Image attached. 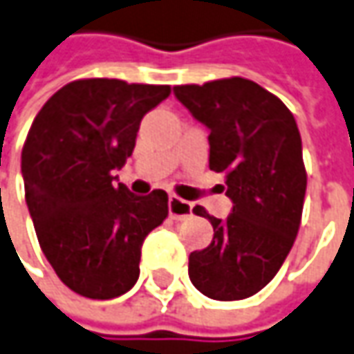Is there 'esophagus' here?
Masks as SVG:
<instances>
[{
    "mask_svg": "<svg viewBox=\"0 0 354 354\" xmlns=\"http://www.w3.org/2000/svg\"><path fill=\"white\" fill-rule=\"evenodd\" d=\"M191 212H193V205L191 203H187L181 197H177V195H171L169 197V214L173 218H177V221H181V218H187V216H191Z\"/></svg>",
    "mask_w": 354,
    "mask_h": 354,
    "instance_id": "obj_1",
    "label": "esophagus"
}]
</instances>
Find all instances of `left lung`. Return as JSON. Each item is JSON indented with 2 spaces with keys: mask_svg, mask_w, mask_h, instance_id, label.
Masks as SVG:
<instances>
[{
  "mask_svg": "<svg viewBox=\"0 0 354 354\" xmlns=\"http://www.w3.org/2000/svg\"><path fill=\"white\" fill-rule=\"evenodd\" d=\"M211 129L209 167L225 173L232 212L209 218L212 242L189 256V278L218 301L246 299L278 274L301 225L307 173L301 136L288 106L248 78H221L173 88Z\"/></svg>",
  "mask_w": 354,
  "mask_h": 354,
  "instance_id": "8db88e82",
  "label": "left lung"
}]
</instances>
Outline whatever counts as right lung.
Wrapping results in <instances>:
<instances>
[{"instance_id": "1", "label": "right lung", "mask_w": 354, "mask_h": 354, "mask_svg": "<svg viewBox=\"0 0 354 354\" xmlns=\"http://www.w3.org/2000/svg\"><path fill=\"white\" fill-rule=\"evenodd\" d=\"M167 84L80 78L48 98L21 151L25 201L41 250L78 295L112 299L140 278L145 236L167 218V193L145 197L114 183L142 118Z\"/></svg>"}]
</instances>
